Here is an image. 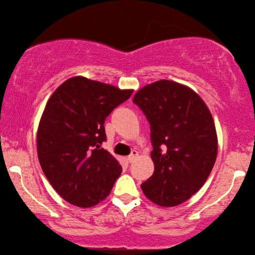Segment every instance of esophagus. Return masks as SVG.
Segmentation results:
<instances>
[{"label": "esophagus", "instance_id": "1", "mask_svg": "<svg viewBox=\"0 0 255 255\" xmlns=\"http://www.w3.org/2000/svg\"><path fill=\"white\" fill-rule=\"evenodd\" d=\"M137 156H138V152H137V150H131V154L129 155V156L127 157L128 163H132L133 161H135Z\"/></svg>", "mask_w": 255, "mask_h": 255}]
</instances>
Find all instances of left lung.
Segmentation results:
<instances>
[{
	"instance_id": "left-lung-1",
	"label": "left lung",
	"mask_w": 255,
	"mask_h": 255,
	"mask_svg": "<svg viewBox=\"0 0 255 255\" xmlns=\"http://www.w3.org/2000/svg\"><path fill=\"white\" fill-rule=\"evenodd\" d=\"M150 126L154 173L141 183L154 204L174 207L187 201L208 179L217 157L213 117L196 92L162 80L133 97Z\"/></svg>"
}]
</instances>
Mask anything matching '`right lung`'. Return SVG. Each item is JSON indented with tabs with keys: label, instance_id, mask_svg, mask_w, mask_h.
Here are the masks:
<instances>
[{
	"label": "right lung",
	"instance_id": "obj_1",
	"mask_svg": "<svg viewBox=\"0 0 255 255\" xmlns=\"http://www.w3.org/2000/svg\"><path fill=\"white\" fill-rule=\"evenodd\" d=\"M131 93L75 76L49 98L38 128V158L64 200L88 208L109 196L123 169L101 147L107 140L105 120Z\"/></svg>",
	"mask_w": 255,
	"mask_h": 255
}]
</instances>
